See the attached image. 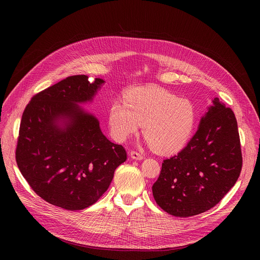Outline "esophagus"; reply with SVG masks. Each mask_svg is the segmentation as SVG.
<instances>
[{"mask_svg":"<svg viewBox=\"0 0 260 260\" xmlns=\"http://www.w3.org/2000/svg\"><path fill=\"white\" fill-rule=\"evenodd\" d=\"M129 155H131V157H132L133 159H136V160H141V159H143V155H142L141 153L137 152V151H131Z\"/></svg>","mask_w":260,"mask_h":260,"instance_id":"1","label":"esophagus"}]
</instances>
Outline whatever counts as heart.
I'll use <instances>...</instances> for the list:
<instances>
[{
  "mask_svg": "<svg viewBox=\"0 0 260 260\" xmlns=\"http://www.w3.org/2000/svg\"><path fill=\"white\" fill-rule=\"evenodd\" d=\"M197 112L191 102L155 86L131 88L108 109L112 137L124 142L142 124L147 143L159 154L179 152L191 138Z\"/></svg>",
  "mask_w": 260,
  "mask_h": 260,
  "instance_id": "1",
  "label": "heart"
}]
</instances>
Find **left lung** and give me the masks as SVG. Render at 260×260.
I'll return each instance as SVG.
<instances>
[{"label":"left lung","instance_id":"1","mask_svg":"<svg viewBox=\"0 0 260 260\" xmlns=\"http://www.w3.org/2000/svg\"><path fill=\"white\" fill-rule=\"evenodd\" d=\"M241 169L236 116L214 98L186 147L164 160L152 193L156 204L170 215L194 216L223 199L236 184Z\"/></svg>","mask_w":260,"mask_h":260}]
</instances>
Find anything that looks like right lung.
<instances>
[{
  "label": "right lung",
  "instance_id": "1",
  "mask_svg": "<svg viewBox=\"0 0 260 260\" xmlns=\"http://www.w3.org/2000/svg\"><path fill=\"white\" fill-rule=\"evenodd\" d=\"M105 81L68 77L36 94L24 109L16 162L31 189L56 207L77 211L93 205L126 160L99 119L80 105L92 103Z\"/></svg>",
  "mask_w": 260,
  "mask_h": 260
}]
</instances>
